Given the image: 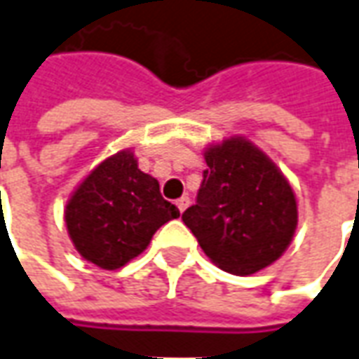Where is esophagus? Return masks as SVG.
Instances as JSON below:
<instances>
[{"mask_svg": "<svg viewBox=\"0 0 359 359\" xmlns=\"http://www.w3.org/2000/svg\"><path fill=\"white\" fill-rule=\"evenodd\" d=\"M188 205H190V198H188V196H182V198H179V200H177V208H179L180 214H182V212L187 210Z\"/></svg>", "mask_w": 359, "mask_h": 359, "instance_id": "obj_1", "label": "esophagus"}]
</instances>
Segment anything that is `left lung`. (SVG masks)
Here are the masks:
<instances>
[{
	"instance_id": "1",
	"label": "left lung",
	"mask_w": 359,
	"mask_h": 359,
	"mask_svg": "<svg viewBox=\"0 0 359 359\" xmlns=\"http://www.w3.org/2000/svg\"><path fill=\"white\" fill-rule=\"evenodd\" d=\"M208 169L182 222L205 257L225 272L250 276L270 266L297 229L290 180L250 140L233 136L204 149Z\"/></svg>"
}]
</instances>
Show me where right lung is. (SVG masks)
<instances>
[{"label": "right lung", "mask_w": 359, "mask_h": 359, "mask_svg": "<svg viewBox=\"0 0 359 359\" xmlns=\"http://www.w3.org/2000/svg\"><path fill=\"white\" fill-rule=\"evenodd\" d=\"M180 215L159 192V182L137 169L132 149L101 161L85 177L64 210L75 250L102 270H116L142 255L154 233Z\"/></svg>", "instance_id": "add662e5"}]
</instances>
